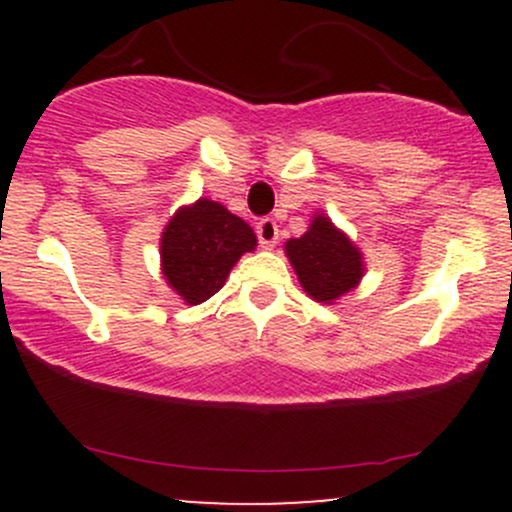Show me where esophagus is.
Returning a JSON list of instances; mask_svg holds the SVG:
<instances>
[{"label": "esophagus", "mask_w": 512, "mask_h": 512, "mask_svg": "<svg viewBox=\"0 0 512 512\" xmlns=\"http://www.w3.org/2000/svg\"><path fill=\"white\" fill-rule=\"evenodd\" d=\"M257 238H260V245L264 250H272L279 240V226H276L274 219H262L257 221Z\"/></svg>", "instance_id": "esophagus-1"}]
</instances>
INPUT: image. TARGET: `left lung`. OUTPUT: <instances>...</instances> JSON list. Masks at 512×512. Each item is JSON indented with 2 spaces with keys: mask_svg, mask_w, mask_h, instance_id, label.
<instances>
[{
  "mask_svg": "<svg viewBox=\"0 0 512 512\" xmlns=\"http://www.w3.org/2000/svg\"><path fill=\"white\" fill-rule=\"evenodd\" d=\"M284 252L303 291L317 303H337L366 274L361 248L322 211H315L301 238L286 240Z\"/></svg>",
  "mask_w": 512,
  "mask_h": 512,
  "instance_id": "obj_1",
  "label": "left lung"
}]
</instances>
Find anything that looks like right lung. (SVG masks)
Masks as SVG:
<instances>
[{
    "label": "right lung",
    "instance_id": "1",
    "mask_svg": "<svg viewBox=\"0 0 512 512\" xmlns=\"http://www.w3.org/2000/svg\"><path fill=\"white\" fill-rule=\"evenodd\" d=\"M158 245L166 284L187 305H199L223 289L240 257L257 248V236L223 204L199 197L170 216Z\"/></svg>",
    "mask_w": 512,
    "mask_h": 512
}]
</instances>
